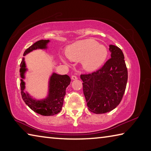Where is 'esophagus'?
I'll return each mask as SVG.
<instances>
[{
  "mask_svg": "<svg viewBox=\"0 0 151 151\" xmlns=\"http://www.w3.org/2000/svg\"><path fill=\"white\" fill-rule=\"evenodd\" d=\"M71 78H72L73 80H76V79H77L78 78H77V76H75V75H73L72 76H71Z\"/></svg>",
  "mask_w": 151,
  "mask_h": 151,
  "instance_id": "34e87169",
  "label": "esophagus"
}]
</instances>
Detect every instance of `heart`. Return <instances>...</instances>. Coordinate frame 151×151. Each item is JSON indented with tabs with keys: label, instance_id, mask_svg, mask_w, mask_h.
Instances as JSON below:
<instances>
[{
	"label": "heart",
	"instance_id": "b5f03b06",
	"mask_svg": "<svg viewBox=\"0 0 151 151\" xmlns=\"http://www.w3.org/2000/svg\"><path fill=\"white\" fill-rule=\"evenodd\" d=\"M66 55L70 60L83 61L86 70H94L100 67L106 60L108 50L104 45H99L93 39L76 41L66 50Z\"/></svg>",
	"mask_w": 151,
	"mask_h": 151
}]
</instances>
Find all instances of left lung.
I'll use <instances>...</instances> for the list:
<instances>
[{
  "label": "left lung",
  "mask_w": 151,
  "mask_h": 151,
  "mask_svg": "<svg viewBox=\"0 0 151 151\" xmlns=\"http://www.w3.org/2000/svg\"><path fill=\"white\" fill-rule=\"evenodd\" d=\"M109 50L111 58L100 69L81 75L88 110L95 114L106 113L115 109L127 86L128 71L122 51L112 45Z\"/></svg>",
  "instance_id": "8db88e82"
}]
</instances>
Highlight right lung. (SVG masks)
<instances>
[{"label":"right lung","instance_id":"1","mask_svg":"<svg viewBox=\"0 0 151 151\" xmlns=\"http://www.w3.org/2000/svg\"><path fill=\"white\" fill-rule=\"evenodd\" d=\"M49 40H40L36 42L24 51L23 56L36 49H45L49 42ZM20 90L22 98L24 103L30 109L37 113L43 116H52L58 114L62 109L64 97L66 94V89L70 83V78L68 75H60L57 73H52L48 83V94L47 98L42 100H37L32 98L27 93L24 91L25 83L23 81L24 73L27 71L24 58H22L20 65Z\"/></svg>","mask_w":151,"mask_h":151}]
</instances>
